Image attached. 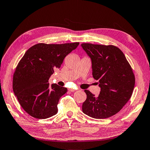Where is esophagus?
Wrapping results in <instances>:
<instances>
[{
	"instance_id": "obj_1",
	"label": "esophagus",
	"mask_w": 150,
	"mask_h": 150,
	"mask_svg": "<svg viewBox=\"0 0 150 150\" xmlns=\"http://www.w3.org/2000/svg\"><path fill=\"white\" fill-rule=\"evenodd\" d=\"M77 88H69V91H71V92H74V91H75L76 90H77Z\"/></svg>"
}]
</instances>
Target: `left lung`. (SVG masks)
Listing matches in <instances>:
<instances>
[{"instance_id":"1","label":"left lung","mask_w":150,"mask_h":150,"mask_svg":"<svg viewBox=\"0 0 150 150\" xmlns=\"http://www.w3.org/2000/svg\"><path fill=\"white\" fill-rule=\"evenodd\" d=\"M81 47L92 62L93 77L98 81L99 95L85 90L87 99L83 104L85 115L104 119L118 113L130 100L135 85V77L123 52L112 45L84 43Z\"/></svg>"}]
</instances>
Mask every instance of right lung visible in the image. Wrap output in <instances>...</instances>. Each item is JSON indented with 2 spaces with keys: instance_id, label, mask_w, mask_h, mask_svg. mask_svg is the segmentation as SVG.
<instances>
[{
  "instance_id": "right-lung-1",
  "label": "right lung",
  "mask_w": 150,
  "mask_h": 150,
  "mask_svg": "<svg viewBox=\"0 0 150 150\" xmlns=\"http://www.w3.org/2000/svg\"><path fill=\"white\" fill-rule=\"evenodd\" d=\"M79 44L40 43L29 48L20 59L13 75L12 88L20 105L32 117L45 119L57 113L59 98L67 88L57 84L50 86L48 81Z\"/></svg>"
}]
</instances>
